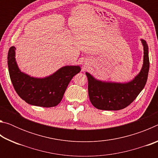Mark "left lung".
<instances>
[{"instance_id":"obj_1","label":"left lung","mask_w":158,"mask_h":158,"mask_svg":"<svg viewBox=\"0 0 158 158\" xmlns=\"http://www.w3.org/2000/svg\"><path fill=\"white\" fill-rule=\"evenodd\" d=\"M143 45V64L139 74L127 84L102 82L86 73L88 90L90 101L95 108L101 110H120L130 105L135 100L146 84L149 70L148 47L141 40Z\"/></svg>"}]
</instances>
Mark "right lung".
Here are the masks:
<instances>
[{
  "label": "right lung",
  "mask_w": 158,
  "mask_h": 158,
  "mask_svg": "<svg viewBox=\"0 0 158 158\" xmlns=\"http://www.w3.org/2000/svg\"><path fill=\"white\" fill-rule=\"evenodd\" d=\"M15 47L10 48L7 65L15 91L26 102L42 107H53L60 102L69 81L81 69L65 66L46 78L31 77L19 70L15 61Z\"/></svg>",
  "instance_id": "1"
}]
</instances>
